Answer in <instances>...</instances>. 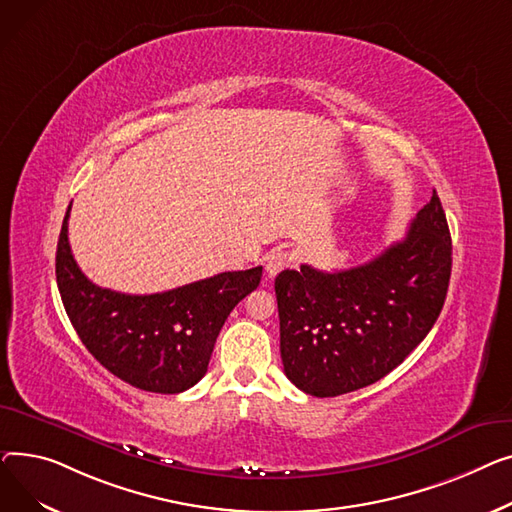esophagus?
<instances>
[{
    "instance_id": "obj_1",
    "label": "esophagus",
    "mask_w": 512,
    "mask_h": 512,
    "mask_svg": "<svg viewBox=\"0 0 512 512\" xmlns=\"http://www.w3.org/2000/svg\"><path fill=\"white\" fill-rule=\"evenodd\" d=\"M293 262V256L287 252V250H283V248H277V250H273L270 252L268 256H266V264H264V268H266V275L273 279V277H277L281 270L285 268V266H289Z\"/></svg>"
}]
</instances>
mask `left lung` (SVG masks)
<instances>
[{
    "instance_id": "1",
    "label": "left lung",
    "mask_w": 512,
    "mask_h": 512,
    "mask_svg": "<svg viewBox=\"0 0 512 512\" xmlns=\"http://www.w3.org/2000/svg\"><path fill=\"white\" fill-rule=\"evenodd\" d=\"M453 244L440 198L419 210L405 239L335 273L308 264L275 279L285 376L306 395L339 397L393 372L444 306Z\"/></svg>"
}]
</instances>
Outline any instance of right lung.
Segmentation results:
<instances>
[{"label":"right lung","mask_w":512,"mask_h":512,"mask_svg":"<svg viewBox=\"0 0 512 512\" xmlns=\"http://www.w3.org/2000/svg\"><path fill=\"white\" fill-rule=\"evenodd\" d=\"M70 208L72 202L59 233L55 277L80 341L103 368L136 388L184 393L206 374L227 316L258 287L262 266L150 295L103 289L84 277L72 256Z\"/></svg>","instance_id":"right-lung-1"}]
</instances>
